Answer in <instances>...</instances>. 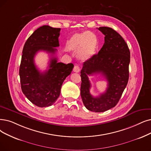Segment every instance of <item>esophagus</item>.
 I'll return each instance as SVG.
<instances>
[{
	"label": "esophagus",
	"mask_w": 151,
	"mask_h": 151,
	"mask_svg": "<svg viewBox=\"0 0 151 151\" xmlns=\"http://www.w3.org/2000/svg\"><path fill=\"white\" fill-rule=\"evenodd\" d=\"M73 70L74 72H77V73H78V72H79V71H80V68L78 65H75Z\"/></svg>",
	"instance_id": "34e87169"
}]
</instances>
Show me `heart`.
Returning a JSON list of instances; mask_svg holds the SVG:
<instances>
[{"label":"heart","mask_w":151,"mask_h":151,"mask_svg":"<svg viewBox=\"0 0 151 151\" xmlns=\"http://www.w3.org/2000/svg\"><path fill=\"white\" fill-rule=\"evenodd\" d=\"M68 49L77 52L78 57L82 61L91 59L98 47V41L96 36L89 32L74 35L67 43Z\"/></svg>","instance_id":"b5f03b06"}]
</instances>
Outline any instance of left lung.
Returning <instances> with one entry per match:
<instances>
[{"label": "left lung", "mask_w": 151, "mask_h": 151, "mask_svg": "<svg viewBox=\"0 0 151 151\" xmlns=\"http://www.w3.org/2000/svg\"><path fill=\"white\" fill-rule=\"evenodd\" d=\"M105 43L91 59L83 63L81 72V95L83 105L93 112H104L116 105L129 79L130 51L124 39L110 27H100ZM101 73L108 81L105 93L94 98L89 93L91 87L88 75Z\"/></svg>", "instance_id": "1"}]
</instances>
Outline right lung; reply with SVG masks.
<instances>
[{
  "label": "right lung",
  "instance_id": "add662e5",
  "mask_svg": "<svg viewBox=\"0 0 151 151\" xmlns=\"http://www.w3.org/2000/svg\"><path fill=\"white\" fill-rule=\"evenodd\" d=\"M61 28L44 25L33 33L24 45L19 75L23 94L32 104L47 107L55 103L59 96L63 83L70 74L74 65L58 63L55 55L59 46ZM40 50L46 51L52 57L49 69L40 72L35 65L34 58Z\"/></svg>",
  "mask_w": 151,
  "mask_h": 151
}]
</instances>
